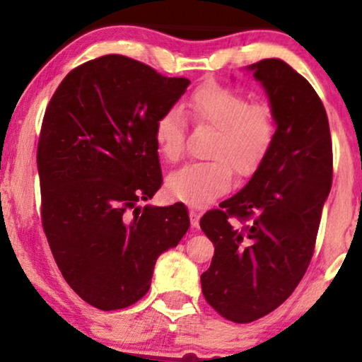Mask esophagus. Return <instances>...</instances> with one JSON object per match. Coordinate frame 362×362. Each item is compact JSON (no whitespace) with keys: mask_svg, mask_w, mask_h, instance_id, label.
I'll list each match as a JSON object with an SVG mask.
<instances>
[{"mask_svg":"<svg viewBox=\"0 0 362 362\" xmlns=\"http://www.w3.org/2000/svg\"><path fill=\"white\" fill-rule=\"evenodd\" d=\"M189 219H191V226L194 227H199V212L194 211V209H189Z\"/></svg>","mask_w":362,"mask_h":362,"instance_id":"esophagus-1","label":"esophagus"}]
</instances>
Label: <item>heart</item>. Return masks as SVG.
Segmentation results:
<instances>
[{
    "label": "heart",
    "instance_id": "1",
    "mask_svg": "<svg viewBox=\"0 0 362 362\" xmlns=\"http://www.w3.org/2000/svg\"><path fill=\"white\" fill-rule=\"evenodd\" d=\"M192 122L216 128L207 156L212 160L185 165L168 177L173 197L204 206L227 192L232 170L247 177L259 170L274 148L279 120L269 103H252L234 88L207 82L196 87L186 102ZM186 117L171 107L156 118L155 141L166 160L175 161L186 145Z\"/></svg>",
    "mask_w": 362,
    "mask_h": 362
}]
</instances>
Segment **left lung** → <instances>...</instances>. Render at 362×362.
<instances>
[{
	"instance_id": "left-lung-1",
	"label": "left lung",
	"mask_w": 362,
	"mask_h": 362,
	"mask_svg": "<svg viewBox=\"0 0 362 362\" xmlns=\"http://www.w3.org/2000/svg\"><path fill=\"white\" fill-rule=\"evenodd\" d=\"M276 113L270 155L244 189L201 217L214 244L202 295L222 318L250 323L284 303L315 252L333 182V143L323 102L281 59L252 64Z\"/></svg>"
}]
</instances>
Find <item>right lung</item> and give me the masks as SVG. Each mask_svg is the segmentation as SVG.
<instances>
[{
  "instance_id": "add662e5",
  "label": "right lung",
  "mask_w": 362,
  "mask_h": 362,
  "mask_svg": "<svg viewBox=\"0 0 362 362\" xmlns=\"http://www.w3.org/2000/svg\"><path fill=\"white\" fill-rule=\"evenodd\" d=\"M187 86L107 54L72 69L47 103L37 143L42 229L64 280L98 310L143 298L158 257L189 229L182 202L136 206L163 185L156 118Z\"/></svg>"
}]
</instances>
